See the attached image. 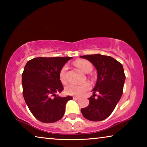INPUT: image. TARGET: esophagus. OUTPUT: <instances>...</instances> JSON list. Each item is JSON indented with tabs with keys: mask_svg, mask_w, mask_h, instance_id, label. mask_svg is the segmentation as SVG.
I'll return each mask as SVG.
<instances>
[{
	"mask_svg": "<svg viewBox=\"0 0 147 147\" xmlns=\"http://www.w3.org/2000/svg\"><path fill=\"white\" fill-rule=\"evenodd\" d=\"M73 98L74 99V100H78V99L80 98V97H78V96H73Z\"/></svg>",
	"mask_w": 147,
	"mask_h": 147,
	"instance_id": "34e87169",
	"label": "esophagus"
}]
</instances>
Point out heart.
<instances>
[{"label":"heart","mask_w":147,"mask_h":147,"mask_svg":"<svg viewBox=\"0 0 147 147\" xmlns=\"http://www.w3.org/2000/svg\"><path fill=\"white\" fill-rule=\"evenodd\" d=\"M75 64L80 69H81L86 73H90L93 69V66H92L91 63L87 60H78L75 62ZM67 65H64L59 71V78L62 83H65L67 80ZM90 88L91 85L88 82L80 84L71 82L65 86V91L67 94H70V95L80 96L86 91L89 90Z\"/></svg>","instance_id":"1"}]
</instances>
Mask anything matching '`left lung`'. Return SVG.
Returning <instances> with one entry per match:
<instances>
[{
    "mask_svg": "<svg viewBox=\"0 0 147 147\" xmlns=\"http://www.w3.org/2000/svg\"><path fill=\"white\" fill-rule=\"evenodd\" d=\"M89 60L97 71V80L89 98V104L82 108L84 118L91 121H100L111 115L123 94L125 81L123 67L121 63L108 56L100 54L81 56ZM95 92H99L95 98Z\"/></svg>",
    "mask_w": 147,
    "mask_h": 147,
    "instance_id": "left-lung-1",
    "label": "left lung"
}]
</instances>
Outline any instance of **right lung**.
Listing matches in <instances>:
<instances>
[{
	"label": "right lung",
	"instance_id": "1",
	"mask_svg": "<svg viewBox=\"0 0 147 147\" xmlns=\"http://www.w3.org/2000/svg\"><path fill=\"white\" fill-rule=\"evenodd\" d=\"M71 57H39L27 62L22 74L23 94L30 111L42 123H52L63 117L71 96L61 97L63 87L59 78L61 69Z\"/></svg>",
	"mask_w": 147,
	"mask_h": 147
}]
</instances>
